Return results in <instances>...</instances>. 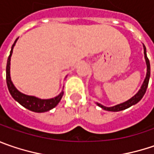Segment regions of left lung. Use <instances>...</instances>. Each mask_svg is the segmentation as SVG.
I'll return each instance as SVG.
<instances>
[{
  "mask_svg": "<svg viewBox=\"0 0 154 154\" xmlns=\"http://www.w3.org/2000/svg\"><path fill=\"white\" fill-rule=\"evenodd\" d=\"M144 55H145V59H146V78H145L143 84L141 85L140 90L132 98H130L129 100H128L127 102H124L122 103L117 104V105L113 106V107H105L103 105L97 103V104L99 107H101L104 110L117 112V111L124 110V109L129 108L131 106L136 104L141 100V98L143 97L145 93H146V91L147 86H148V82H149V78H150V62H149V59H148V57L146 56V51L145 45H144Z\"/></svg>",
  "mask_w": 154,
  "mask_h": 154,
  "instance_id": "obj_1",
  "label": "left lung"
}]
</instances>
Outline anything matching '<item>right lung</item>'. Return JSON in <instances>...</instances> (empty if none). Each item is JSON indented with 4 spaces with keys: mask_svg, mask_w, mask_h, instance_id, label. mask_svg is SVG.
<instances>
[{
    "mask_svg": "<svg viewBox=\"0 0 154 154\" xmlns=\"http://www.w3.org/2000/svg\"><path fill=\"white\" fill-rule=\"evenodd\" d=\"M17 39L14 41V45H12V49L10 51V55L8 56V63H7V69H6V79H7V84H8V88L10 92L11 96L13 98L17 101L20 105H22L26 109H29L33 112H37V113H42V112H46V111L51 110V109H53L54 107H56L58 103L60 102L61 98L64 95V91L62 90L61 93L54 98H51V99H40L36 97H32V96H27L25 95L23 93L20 92L19 90L15 88V86L14 85L10 77V60L11 56L13 53V49L15 45Z\"/></svg>",
    "mask_w": 154,
    "mask_h": 154,
    "instance_id": "obj_1",
    "label": "right lung"
}]
</instances>
